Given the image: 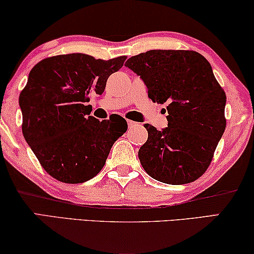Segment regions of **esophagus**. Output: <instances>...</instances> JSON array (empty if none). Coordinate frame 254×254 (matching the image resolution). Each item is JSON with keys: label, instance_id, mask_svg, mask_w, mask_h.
<instances>
[{"label": "esophagus", "instance_id": "34e87169", "mask_svg": "<svg viewBox=\"0 0 254 254\" xmlns=\"http://www.w3.org/2000/svg\"><path fill=\"white\" fill-rule=\"evenodd\" d=\"M127 124H128V127H129V128H133L137 125V123H135V121H131V120H128Z\"/></svg>", "mask_w": 254, "mask_h": 254}]
</instances>
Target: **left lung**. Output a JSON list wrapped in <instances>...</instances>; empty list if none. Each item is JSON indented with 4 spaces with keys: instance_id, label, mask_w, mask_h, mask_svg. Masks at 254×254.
I'll return each mask as SVG.
<instances>
[{
    "instance_id": "left-lung-1",
    "label": "left lung",
    "mask_w": 254,
    "mask_h": 254,
    "mask_svg": "<svg viewBox=\"0 0 254 254\" xmlns=\"http://www.w3.org/2000/svg\"><path fill=\"white\" fill-rule=\"evenodd\" d=\"M144 82L148 97L164 104L168 127L145 124L148 140L138 150L145 172L158 182L183 185L200 178L224 133L227 96L209 62L194 51L154 50L126 64Z\"/></svg>"
}]
</instances>
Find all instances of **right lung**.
I'll return each mask as SVG.
<instances>
[{"label":"right lung","mask_w":254,"mask_h":254,"mask_svg":"<svg viewBox=\"0 0 254 254\" xmlns=\"http://www.w3.org/2000/svg\"><path fill=\"white\" fill-rule=\"evenodd\" d=\"M126 57L111 60L72 53L47 58L31 69L19 95L22 130L48 175L67 184L93 178L105 164L114 142L127 130L123 117L99 121L85 103L102 95L109 76Z\"/></svg>","instance_id":"right-lung-1"}]
</instances>
